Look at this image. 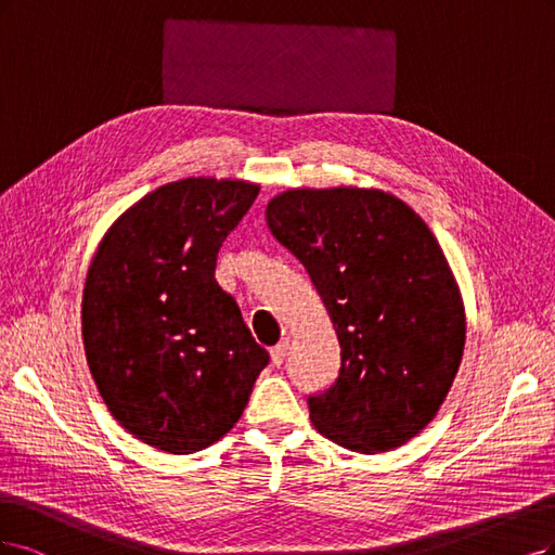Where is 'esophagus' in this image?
<instances>
[{
    "mask_svg": "<svg viewBox=\"0 0 555 555\" xmlns=\"http://www.w3.org/2000/svg\"><path fill=\"white\" fill-rule=\"evenodd\" d=\"M270 354H272V364L281 366V364H283V360H285V354H288V341H281V344H276V346L270 350Z\"/></svg>",
    "mask_w": 555,
    "mask_h": 555,
    "instance_id": "1",
    "label": "esophagus"
}]
</instances>
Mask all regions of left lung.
I'll list each match as a JSON object with an SVG mask.
<instances>
[{
    "label": "left lung",
    "instance_id": "obj_1",
    "mask_svg": "<svg viewBox=\"0 0 555 555\" xmlns=\"http://www.w3.org/2000/svg\"><path fill=\"white\" fill-rule=\"evenodd\" d=\"M264 219L309 272L341 346L336 380L307 399L313 426L362 454L405 444L436 417L466 346L434 232L375 189H293Z\"/></svg>",
    "mask_w": 555,
    "mask_h": 555
}]
</instances>
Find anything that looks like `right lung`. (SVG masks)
Masks as SVG:
<instances>
[{
	"label": "right lung",
	"instance_id": "right-lung-1",
	"mask_svg": "<svg viewBox=\"0 0 555 555\" xmlns=\"http://www.w3.org/2000/svg\"><path fill=\"white\" fill-rule=\"evenodd\" d=\"M256 184L189 177L152 191L103 237L82 293V341L111 415L168 454L242 417L270 354L214 279Z\"/></svg>",
	"mask_w": 555,
	"mask_h": 555
}]
</instances>
